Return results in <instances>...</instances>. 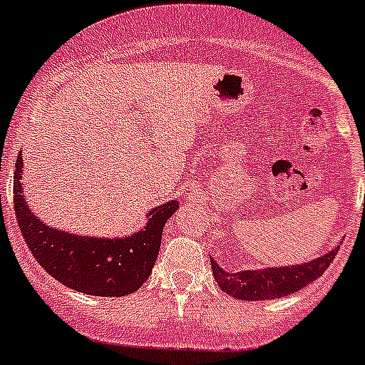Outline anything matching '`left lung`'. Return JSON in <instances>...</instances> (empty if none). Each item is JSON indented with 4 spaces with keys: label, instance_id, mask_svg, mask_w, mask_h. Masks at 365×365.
I'll list each match as a JSON object with an SVG mask.
<instances>
[{
    "label": "left lung",
    "instance_id": "8db88e82",
    "mask_svg": "<svg viewBox=\"0 0 365 365\" xmlns=\"http://www.w3.org/2000/svg\"><path fill=\"white\" fill-rule=\"evenodd\" d=\"M336 252H339V245L308 263L290 264V267H268L263 270L227 272L212 257H210V264H212L216 282L230 297L243 299V301H270V299H281L294 294L315 281L317 277H321L326 268L331 264Z\"/></svg>",
    "mask_w": 365,
    "mask_h": 365
}]
</instances>
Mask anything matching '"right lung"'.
Segmentation results:
<instances>
[{"mask_svg":"<svg viewBox=\"0 0 365 365\" xmlns=\"http://www.w3.org/2000/svg\"><path fill=\"white\" fill-rule=\"evenodd\" d=\"M23 158L16 160L14 210L23 240L37 263L75 292L97 297H124L151 275L167 220L178 210L176 200L148 212L138 232L124 237H97L50 227L32 212L23 190Z\"/></svg>","mask_w":365,"mask_h":365,"instance_id":"1","label":"right lung"}]
</instances>
